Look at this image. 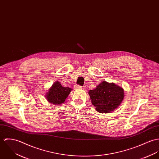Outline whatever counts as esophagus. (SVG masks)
Listing matches in <instances>:
<instances>
[{
    "mask_svg": "<svg viewBox=\"0 0 159 159\" xmlns=\"http://www.w3.org/2000/svg\"><path fill=\"white\" fill-rule=\"evenodd\" d=\"M75 88H77V89H80V88H82V86L79 85H76L75 86Z\"/></svg>",
    "mask_w": 159,
    "mask_h": 159,
    "instance_id": "esophagus-1",
    "label": "esophagus"
}]
</instances>
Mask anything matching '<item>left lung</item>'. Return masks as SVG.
I'll return each instance as SVG.
<instances>
[{"instance_id":"obj_1","label":"left lung","mask_w":159,"mask_h":159,"mask_svg":"<svg viewBox=\"0 0 159 159\" xmlns=\"http://www.w3.org/2000/svg\"><path fill=\"white\" fill-rule=\"evenodd\" d=\"M91 103L96 110L102 113H109L116 109L122 103L124 97L123 88L114 83L106 81L88 92Z\"/></svg>"}]
</instances>
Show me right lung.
Here are the masks:
<instances>
[{
  "label": "right lung",
  "mask_w": 159,
  "mask_h": 159,
  "mask_svg": "<svg viewBox=\"0 0 159 159\" xmlns=\"http://www.w3.org/2000/svg\"><path fill=\"white\" fill-rule=\"evenodd\" d=\"M72 89L69 87H63L59 82L57 81L53 83L52 86L48 90L46 94V98L52 104H61L65 101Z\"/></svg>",
  "instance_id": "add662e5"
}]
</instances>
